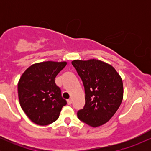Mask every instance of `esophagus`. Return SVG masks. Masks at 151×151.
I'll use <instances>...</instances> for the list:
<instances>
[{
    "label": "esophagus",
    "instance_id": "1",
    "mask_svg": "<svg viewBox=\"0 0 151 151\" xmlns=\"http://www.w3.org/2000/svg\"><path fill=\"white\" fill-rule=\"evenodd\" d=\"M72 99H68V100H67V104H68L69 105H70L71 104H72Z\"/></svg>",
    "mask_w": 151,
    "mask_h": 151
}]
</instances>
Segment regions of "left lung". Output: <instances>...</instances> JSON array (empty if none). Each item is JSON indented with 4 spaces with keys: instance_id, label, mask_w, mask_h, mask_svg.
Wrapping results in <instances>:
<instances>
[{
    "instance_id": "obj_1",
    "label": "left lung",
    "mask_w": 151,
    "mask_h": 151,
    "mask_svg": "<svg viewBox=\"0 0 151 151\" xmlns=\"http://www.w3.org/2000/svg\"><path fill=\"white\" fill-rule=\"evenodd\" d=\"M72 65L82 80L85 105L77 112L79 119L92 127L104 125L119 109L124 96L121 76L109 64L91 59L74 60Z\"/></svg>"
}]
</instances>
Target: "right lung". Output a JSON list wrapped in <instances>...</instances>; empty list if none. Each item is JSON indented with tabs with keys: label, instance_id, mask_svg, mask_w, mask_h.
I'll return each mask as SVG.
<instances>
[{
	"label": "right lung",
	"instance_id": "obj_1",
	"mask_svg": "<svg viewBox=\"0 0 151 151\" xmlns=\"http://www.w3.org/2000/svg\"><path fill=\"white\" fill-rule=\"evenodd\" d=\"M67 62L47 61L33 64L26 70L18 84L20 106L27 117L37 125L46 126L59 118L67 101L55 78Z\"/></svg>",
	"mask_w": 151,
	"mask_h": 151
}]
</instances>
